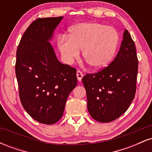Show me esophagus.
I'll use <instances>...</instances> for the list:
<instances>
[{
  "label": "esophagus",
  "mask_w": 152,
  "mask_h": 152,
  "mask_svg": "<svg viewBox=\"0 0 152 152\" xmlns=\"http://www.w3.org/2000/svg\"><path fill=\"white\" fill-rule=\"evenodd\" d=\"M76 76H77L78 81H81L82 78H83V73H82L81 71L78 70L77 71H76Z\"/></svg>",
  "instance_id": "obj_1"
}]
</instances>
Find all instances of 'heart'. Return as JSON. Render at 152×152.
<instances>
[{"label": "heart", "mask_w": 152, "mask_h": 152, "mask_svg": "<svg viewBox=\"0 0 152 152\" xmlns=\"http://www.w3.org/2000/svg\"><path fill=\"white\" fill-rule=\"evenodd\" d=\"M119 36L114 28L100 23H82L74 26L68 36L58 38V48L63 58L71 64L82 57L90 68L102 69L112 61L117 49Z\"/></svg>", "instance_id": "1"}]
</instances>
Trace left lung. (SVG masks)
Instances as JSON below:
<instances>
[{
    "mask_svg": "<svg viewBox=\"0 0 152 152\" xmlns=\"http://www.w3.org/2000/svg\"><path fill=\"white\" fill-rule=\"evenodd\" d=\"M138 73L136 47L125 30L119 51L107 67L82 78L87 108L96 121L107 123L124 114L134 99Z\"/></svg>",
    "mask_w": 152,
    "mask_h": 152,
    "instance_id": "obj_1",
    "label": "left lung"
}]
</instances>
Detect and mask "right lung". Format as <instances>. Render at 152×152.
<instances>
[{
  "mask_svg": "<svg viewBox=\"0 0 152 152\" xmlns=\"http://www.w3.org/2000/svg\"><path fill=\"white\" fill-rule=\"evenodd\" d=\"M62 19H36L23 35L16 51L20 102L31 117L45 124L62 117L68 96L77 84L76 69L58 61L49 42Z\"/></svg>",
  "mask_w": 152,
  "mask_h": 152,
  "instance_id": "obj_1",
  "label": "right lung"
}]
</instances>
